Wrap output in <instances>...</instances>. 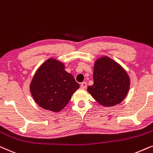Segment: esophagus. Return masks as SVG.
Returning a JSON list of instances; mask_svg holds the SVG:
<instances>
[{
  "instance_id": "1",
  "label": "esophagus",
  "mask_w": 153,
  "mask_h": 153,
  "mask_svg": "<svg viewBox=\"0 0 153 153\" xmlns=\"http://www.w3.org/2000/svg\"><path fill=\"white\" fill-rule=\"evenodd\" d=\"M80 87H82V88H83V89H85V88H86V87H87V82H81Z\"/></svg>"
}]
</instances>
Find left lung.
<instances>
[{
    "mask_svg": "<svg viewBox=\"0 0 153 153\" xmlns=\"http://www.w3.org/2000/svg\"><path fill=\"white\" fill-rule=\"evenodd\" d=\"M94 84L87 91L98 103L105 106L118 104L125 99L129 89V78L115 61L103 57L95 62Z\"/></svg>",
    "mask_w": 153,
    "mask_h": 153,
    "instance_id": "obj_1",
    "label": "left lung"
}]
</instances>
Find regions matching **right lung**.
Returning a JSON list of instances; mask_svg holds the SVG:
<instances>
[{
	"label": "right lung",
	"instance_id": "obj_1",
	"mask_svg": "<svg viewBox=\"0 0 153 153\" xmlns=\"http://www.w3.org/2000/svg\"><path fill=\"white\" fill-rule=\"evenodd\" d=\"M80 87L73 76L58 61L48 59L38 68L30 82L34 100L40 107L51 111L62 110Z\"/></svg>",
	"mask_w": 153,
	"mask_h": 153
}]
</instances>
